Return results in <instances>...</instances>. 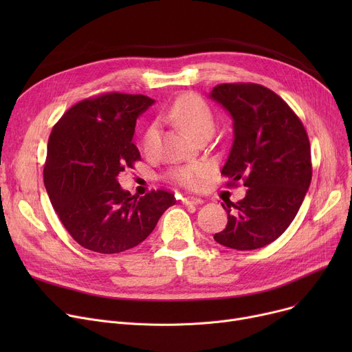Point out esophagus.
Returning a JSON list of instances; mask_svg holds the SVG:
<instances>
[{"mask_svg":"<svg viewBox=\"0 0 352 352\" xmlns=\"http://www.w3.org/2000/svg\"><path fill=\"white\" fill-rule=\"evenodd\" d=\"M181 204H184V206H198V204H202V199L197 198V197H182Z\"/></svg>","mask_w":352,"mask_h":352,"instance_id":"1","label":"esophagus"}]
</instances>
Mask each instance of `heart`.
Listing matches in <instances>:
<instances>
[{"label":"heart","mask_w":352,"mask_h":352,"mask_svg":"<svg viewBox=\"0 0 352 352\" xmlns=\"http://www.w3.org/2000/svg\"><path fill=\"white\" fill-rule=\"evenodd\" d=\"M171 122L179 126L194 140L199 138L207 133L212 131L214 118L208 105L195 94H184L175 100L173 107L166 114ZM158 140V128L155 124H151L145 129L142 137V150L150 154L154 151ZM211 173V166L204 162L188 164L175 166L168 174V178L179 186L187 188H197L201 186Z\"/></svg>","instance_id":"obj_1"}]
</instances>
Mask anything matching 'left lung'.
<instances>
[{"label": "left lung", "mask_w": 352, "mask_h": 352, "mask_svg": "<svg viewBox=\"0 0 352 352\" xmlns=\"http://www.w3.org/2000/svg\"><path fill=\"white\" fill-rule=\"evenodd\" d=\"M210 98L232 118L234 141L221 174L248 188L238 201H226L228 223L214 239L248 251L275 241L292 223L309 188V140L301 120L274 91L258 84H221Z\"/></svg>", "instance_id": "8db88e82"}]
</instances>
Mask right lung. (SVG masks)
<instances>
[{"instance_id":"add662e5","label":"right lung","mask_w":352,"mask_h":352,"mask_svg":"<svg viewBox=\"0 0 352 352\" xmlns=\"http://www.w3.org/2000/svg\"><path fill=\"white\" fill-rule=\"evenodd\" d=\"M154 104L145 96L108 92L71 107L54 125L44 165L51 204L76 241L94 252L137 247L175 204L162 190L144 197L121 188L118 175L141 160L137 118Z\"/></svg>"}]
</instances>
